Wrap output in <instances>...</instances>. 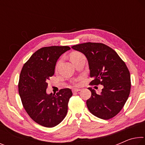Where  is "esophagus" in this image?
Returning a JSON list of instances; mask_svg holds the SVG:
<instances>
[{
    "label": "esophagus",
    "mask_w": 145,
    "mask_h": 145,
    "mask_svg": "<svg viewBox=\"0 0 145 145\" xmlns=\"http://www.w3.org/2000/svg\"><path fill=\"white\" fill-rule=\"evenodd\" d=\"M80 91V89H77V88H75V89H72V92L73 93H75V92H78Z\"/></svg>",
    "instance_id": "esophagus-1"
}]
</instances>
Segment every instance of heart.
<instances>
[{
	"label": "heart",
	"mask_w": 145,
	"mask_h": 145,
	"mask_svg": "<svg viewBox=\"0 0 145 145\" xmlns=\"http://www.w3.org/2000/svg\"><path fill=\"white\" fill-rule=\"evenodd\" d=\"M84 57V55H83L82 54L80 53V52H73L72 54H71L70 59H71V60H72V62L73 63L76 60H77V59H80V57ZM59 64V62H58V63L57 64V67H58ZM76 83H77V81H76V80L73 81V84H76Z\"/></svg>",
	"instance_id": "b5f03b06"
}]
</instances>
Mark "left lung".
Returning <instances> with one entry per match:
<instances>
[{
  "label": "left lung",
  "mask_w": 145,
  "mask_h": 145,
  "mask_svg": "<svg viewBox=\"0 0 145 145\" xmlns=\"http://www.w3.org/2000/svg\"><path fill=\"white\" fill-rule=\"evenodd\" d=\"M86 57L93 78L91 84L103 85L100 94L88 88L91 96L87 100L94 116L109 120L121 111L131 91V75L127 66L113 49L103 43H84L72 46Z\"/></svg>",
  "instance_id": "1"
}]
</instances>
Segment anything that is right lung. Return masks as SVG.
Masks as SVG:
<instances>
[{"instance_id":"right-lung-1","label":"right lung","mask_w":145,"mask_h":145,"mask_svg":"<svg viewBox=\"0 0 145 145\" xmlns=\"http://www.w3.org/2000/svg\"><path fill=\"white\" fill-rule=\"evenodd\" d=\"M69 50L68 46L39 49L24 64L20 75L18 92L24 109L34 121L43 127L57 125L67 114L68 104L72 96L71 89H61L56 95L48 94L46 90L58 59Z\"/></svg>"}]
</instances>
